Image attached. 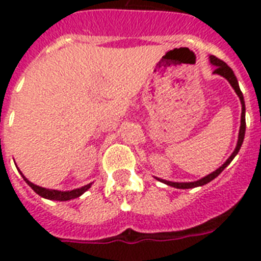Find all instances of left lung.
<instances>
[{"label":"left lung","instance_id":"left-lung-1","mask_svg":"<svg viewBox=\"0 0 261 261\" xmlns=\"http://www.w3.org/2000/svg\"><path fill=\"white\" fill-rule=\"evenodd\" d=\"M210 63L213 65V66H215V70L213 71V73H214V74L221 75V77H223V79H226L227 81H229V84L231 85V88H233L236 93H237V96H239L240 101H241V124H240L239 141H237L234 151L231 153L230 157H229V159H227L226 161H225V163H223L218 169H217V171L211 172L210 174H207V176H204V177L199 178V180H196V181L176 182V181H169V180H164V178L155 177L161 182H165L167 186L174 187V188H180V190H188V188H195V187H202L204 186V184H207V182H210L211 180H214V178L217 177V176H218V174L221 173V172H222L223 169H225V168L231 163V161H233V159H234L236 155L239 154L240 149H241V145H243L244 142V137H245V101H244L243 92H241V89H240L239 87V81H237V79H236L233 70H231L230 67L227 66L226 63L223 62V61L218 59L217 57H214V55H210Z\"/></svg>","mask_w":261,"mask_h":261}]
</instances>
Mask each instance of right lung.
<instances>
[{"instance_id":"add662e5","label":"right lung","mask_w":261,"mask_h":261,"mask_svg":"<svg viewBox=\"0 0 261 261\" xmlns=\"http://www.w3.org/2000/svg\"><path fill=\"white\" fill-rule=\"evenodd\" d=\"M21 173V172H20ZM22 178L25 180V182L28 186L32 188V190L36 192L38 195H40L42 198L44 199H50V200H59V202H66V200H71V199H75L81 196L84 192H87L88 190L92 186V182L87 184V186L81 187V188H75V190H71V191H58V190H48V188H43V187H39L34 182H31L28 178L21 173Z\"/></svg>"}]
</instances>
